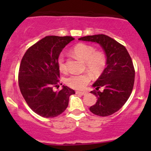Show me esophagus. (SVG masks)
<instances>
[{"instance_id":"esophagus-1","label":"esophagus","mask_w":151,"mask_h":151,"mask_svg":"<svg viewBox=\"0 0 151 151\" xmlns=\"http://www.w3.org/2000/svg\"><path fill=\"white\" fill-rule=\"evenodd\" d=\"M86 93H87L86 92H80V91H76V94H79V95L84 96Z\"/></svg>"}]
</instances>
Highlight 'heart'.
Instances as JSON below:
<instances>
[{
	"label": "heart",
	"instance_id": "heart-1",
	"mask_svg": "<svg viewBox=\"0 0 151 151\" xmlns=\"http://www.w3.org/2000/svg\"><path fill=\"white\" fill-rule=\"evenodd\" d=\"M72 53L85 62V67L94 76H97L104 70L106 60L102 52L95 51V48L85 44H78L73 48ZM59 69L63 72L67 70L64 55H59L58 58ZM91 80V75L88 73L73 74L65 79V83L68 86L74 89H83Z\"/></svg>",
	"mask_w": 151,
	"mask_h": 151
}]
</instances>
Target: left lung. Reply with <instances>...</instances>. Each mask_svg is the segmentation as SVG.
Listing matches in <instances>:
<instances>
[{
	"label": "left lung",
	"mask_w": 151,
	"mask_h": 151,
	"mask_svg": "<svg viewBox=\"0 0 151 151\" xmlns=\"http://www.w3.org/2000/svg\"><path fill=\"white\" fill-rule=\"evenodd\" d=\"M79 40L99 44L106 55V68L92 86L97 101L90 110L99 116H108L119 110L127 101L134 83L135 71L126 47L104 34L81 37ZM100 87L103 88L99 91Z\"/></svg>",
	"instance_id": "left-lung-1"
}]
</instances>
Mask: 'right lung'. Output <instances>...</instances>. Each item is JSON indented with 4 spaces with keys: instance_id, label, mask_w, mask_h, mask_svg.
Masks as SVG:
<instances>
[{
    "instance_id": "add662e5",
    "label": "right lung",
    "mask_w": 151,
    "mask_h": 151,
    "mask_svg": "<svg viewBox=\"0 0 151 151\" xmlns=\"http://www.w3.org/2000/svg\"><path fill=\"white\" fill-rule=\"evenodd\" d=\"M72 36H46L30 47L21 60L19 86L30 109L44 118H54L65 111L69 96L75 93L67 86H58L60 70L58 58L63 49L74 40Z\"/></svg>"
}]
</instances>
